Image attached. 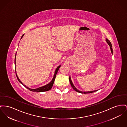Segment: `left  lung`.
<instances>
[{"instance_id": "obj_1", "label": "left lung", "mask_w": 127, "mask_h": 127, "mask_svg": "<svg viewBox=\"0 0 127 127\" xmlns=\"http://www.w3.org/2000/svg\"><path fill=\"white\" fill-rule=\"evenodd\" d=\"M106 42L107 43V44H108V45H109L110 48V49H111V53H112V54H113V49H112V44H111V42H110V41H109V40H108L107 39H106ZM69 82H70V84H71V85L72 88L73 89V90H74L75 91H76V92H78V93H82V94H85L92 93H94V92H95L97 91L96 90L93 91H89V92H82V91H79V90H77V88L75 87L74 86V85H73V83H72V81H71V79H70V76H69Z\"/></svg>"}]
</instances>
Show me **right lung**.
<instances>
[{"label":"right lung","mask_w":127,"mask_h":127,"mask_svg":"<svg viewBox=\"0 0 127 127\" xmlns=\"http://www.w3.org/2000/svg\"><path fill=\"white\" fill-rule=\"evenodd\" d=\"M23 35H24V34H23V35H22V37H21V39L23 37ZM16 55H15V64H16V62H15V60H16ZM60 66H61L60 65V66H59V67H58L57 68H56V70H55V74H54V77H53V78L52 81H51L50 82H49L48 84H47L45 85V86H44L39 87V88H36V89H30L29 88H28V87H27L25 85L23 84V83H22V82L20 81V80L19 79V78H18V76H17V73H16V74L17 78V79H18V80L19 82H20L21 83H22V84H23V85L25 87H26V88H27L29 90H30L31 91H32V92H45V91H49V90H51V89L52 88V87L53 86V84H54V82L55 80V78H56V75L57 74L58 71V70H59V68H60Z\"/></svg>","instance_id":"right-lung-1"}]
</instances>
